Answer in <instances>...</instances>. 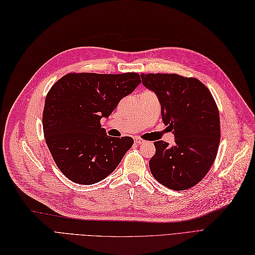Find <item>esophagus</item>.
I'll return each mask as SVG.
<instances>
[{
	"mask_svg": "<svg viewBox=\"0 0 255 255\" xmlns=\"http://www.w3.org/2000/svg\"><path fill=\"white\" fill-rule=\"evenodd\" d=\"M134 143L135 144H143V143H145V140L142 139V138H139V137H135L134 138Z\"/></svg>",
	"mask_w": 255,
	"mask_h": 255,
	"instance_id": "esophagus-1",
	"label": "esophagus"
}]
</instances>
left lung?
<instances>
[{"label": "left lung", "instance_id": "1", "mask_svg": "<svg viewBox=\"0 0 255 255\" xmlns=\"http://www.w3.org/2000/svg\"><path fill=\"white\" fill-rule=\"evenodd\" d=\"M144 86L153 91L162 108L164 124L174 134V145L154 142L149 161L157 182L175 191L196 185L209 171L221 138L219 109L205 85L178 74H140Z\"/></svg>", "mask_w": 255, "mask_h": 255}]
</instances>
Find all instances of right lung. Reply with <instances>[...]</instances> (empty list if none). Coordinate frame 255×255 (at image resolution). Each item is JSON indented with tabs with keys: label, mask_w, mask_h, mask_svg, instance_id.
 Masks as SVG:
<instances>
[{
	"label": "right lung",
	"mask_w": 255,
	"mask_h": 255,
	"mask_svg": "<svg viewBox=\"0 0 255 255\" xmlns=\"http://www.w3.org/2000/svg\"><path fill=\"white\" fill-rule=\"evenodd\" d=\"M139 83L135 72L69 73L51 87L43 112L44 136L56 166L70 181L92 185L104 180L132 147V137L109 136L100 122Z\"/></svg>",
	"instance_id": "1"
}]
</instances>
